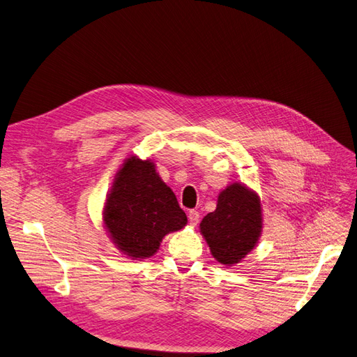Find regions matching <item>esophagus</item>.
Returning a JSON list of instances; mask_svg holds the SVG:
<instances>
[{"label": "esophagus", "instance_id": "esophagus-1", "mask_svg": "<svg viewBox=\"0 0 357 357\" xmlns=\"http://www.w3.org/2000/svg\"><path fill=\"white\" fill-rule=\"evenodd\" d=\"M188 219H189L190 225H193V226L198 225V222H199V213L197 210H190L189 214H188Z\"/></svg>", "mask_w": 357, "mask_h": 357}]
</instances>
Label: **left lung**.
I'll use <instances>...</instances> for the list:
<instances>
[{
  "instance_id": "1",
  "label": "left lung",
  "mask_w": 357,
  "mask_h": 357,
  "mask_svg": "<svg viewBox=\"0 0 357 357\" xmlns=\"http://www.w3.org/2000/svg\"><path fill=\"white\" fill-rule=\"evenodd\" d=\"M199 228L220 264H238L253 250L261 235V201L255 192L234 183L220 192L218 207L205 215Z\"/></svg>"
}]
</instances>
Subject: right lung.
<instances>
[{"instance_id": "obj_1", "label": "right lung", "mask_w": 357, "mask_h": 357, "mask_svg": "<svg viewBox=\"0 0 357 357\" xmlns=\"http://www.w3.org/2000/svg\"><path fill=\"white\" fill-rule=\"evenodd\" d=\"M186 222V213L152 162L129 158L104 208V223L117 247L131 257H150L168 232Z\"/></svg>"}]
</instances>
